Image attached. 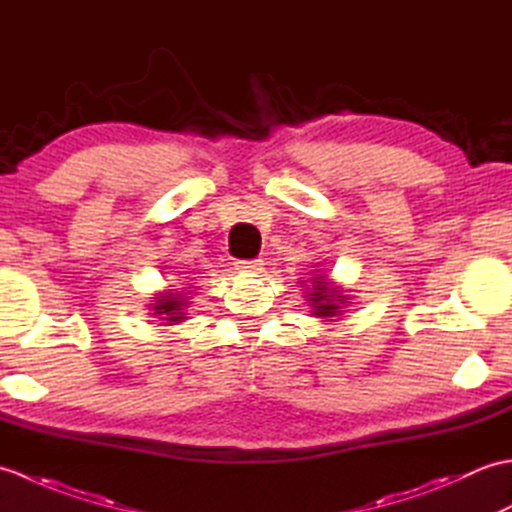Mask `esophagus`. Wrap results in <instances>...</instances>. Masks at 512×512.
Instances as JSON below:
<instances>
[{
    "label": "esophagus",
    "instance_id": "1",
    "mask_svg": "<svg viewBox=\"0 0 512 512\" xmlns=\"http://www.w3.org/2000/svg\"><path fill=\"white\" fill-rule=\"evenodd\" d=\"M237 270H242V273H262L264 259H242V262H237Z\"/></svg>",
    "mask_w": 512,
    "mask_h": 512
}]
</instances>
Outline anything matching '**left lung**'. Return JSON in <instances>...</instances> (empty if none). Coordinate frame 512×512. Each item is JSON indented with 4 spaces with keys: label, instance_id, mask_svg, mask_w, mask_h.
Returning a JSON list of instances; mask_svg holds the SVG:
<instances>
[{
    "label": "left lung",
    "instance_id": "obj_1",
    "mask_svg": "<svg viewBox=\"0 0 512 512\" xmlns=\"http://www.w3.org/2000/svg\"><path fill=\"white\" fill-rule=\"evenodd\" d=\"M314 292H312V299L314 301V317H334L336 312H339L341 306H336V301H343V299H334V288H330L328 284H325L323 277H314Z\"/></svg>",
    "mask_w": 512,
    "mask_h": 512
}]
</instances>
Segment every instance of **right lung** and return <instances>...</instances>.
<instances>
[{
	"mask_svg": "<svg viewBox=\"0 0 512 512\" xmlns=\"http://www.w3.org/2000/svg\"><path fill=\"white\" fill-rule=\"evenodd\" d=\"M182 299L178 295H171V297H162L156 301V314H162V319H165L167 323H176V321H182Z\"/></svg>",
	"mask_w": 512,
	"mask_h": 512,
	"instance_id": "right-lung-1",
	"label": "right lung"
}]
</instances>
